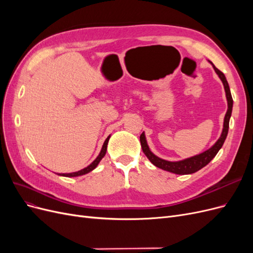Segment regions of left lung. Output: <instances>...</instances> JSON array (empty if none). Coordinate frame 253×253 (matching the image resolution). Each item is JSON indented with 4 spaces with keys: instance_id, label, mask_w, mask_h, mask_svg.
I'll use <instances>...</instances> for the list:
<instances>
[{
    "instance_id": "8db88e82",
    "label": "left lung",
    "mask_w": 253,
    "mask_h": 253,
    "mask_svg": "<svg viewBox=\"0 0 253 253\" xmlns=\"http://www.w3.org/2000/svg\"><path fill=\"white\" fill-rule=\"evenodd\" d=\"M209 62L213 66L214 71H215L220 81L223 82L225 93H226L228 109H227V113H226L225 118H224L223 131H221V134L219 136V138L217 139V141L214 143L210 149L206 150L205 152L201 153V154H197L195 156L189 157V158L182 159V160H177V162H169V160H166V159H163V158L156 156L154 153L150 150L148 142H147V138H145L144 132H142V134L140 135V143H141V148H142L143 153L145 154V156L149 158V160L153 165L156 166L157 168H160V169H163L165 171L171 172L174 174H178V175L195 173L198 170L203 169L204 167H206L214 157H215V155L217 154L220 148L223 147V144L226 140V137L228 135V129H229V121H230V117L232 114L233 100H232L231 91H230V88H229V84L227 82L225 75L219 70H217V68L214 66V64L211 62V61H209Z\"/></svg>"
}]
</instances>
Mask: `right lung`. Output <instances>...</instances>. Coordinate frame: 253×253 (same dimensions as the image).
I'll use <instances>...</instances> for the list:
<instances>
[{"instance_id":"add662e5","label":"right lung","mask_w":253,"mask_h":253,"mask_svg":"<svg viewBox=\"0 0 253 253\" xmlns=\"http://www.w3.org/2000/svg\"><path fill=\"white\" fill-rule=\"evenodd\" d=\"M110 137H111V135H109L108 138H106V139L104 140L100 153H99V155L96 157V159H95L94 162L91 163L89 166H87L86 168H84V169H82V170H80V171H77V172H73V173H60V174H58V175H60V176H65V177H77V176H81V175H84V174H87V173L93 171L94 169H96L98 164L100 163V160L105 156L106 148H108V143H109V140H110Z\"/></svg>"}]
</instances>
